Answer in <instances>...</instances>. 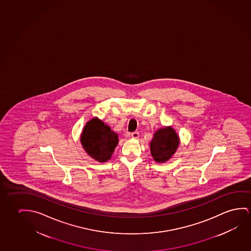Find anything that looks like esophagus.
I'll return each instance as SVG.
<instances>
[{"label": "esophagus", "instance_id": "esophagus-1", "mask_svg": "<svg viewBox=\"0 0 251 251\" xmlns=\"http://www.w3.org/2000/svg\"><path fill=\"white\" fill-rule=\"evenodd\" d=\"M131 136L134 139L139 138V132H133L131 134Z\"/></svg>", "mask_w": 251, "mask_h": 251}]
</instances>
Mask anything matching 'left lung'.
<instances>
[{"label":"left lung","mask_w":251,"mask_h":251,"mask_svg":"<svg viewBox=\"0 0 251 251\" xmlns=\"http://www.w3.org/2000/svg\"><path fill=\"white\" fill-rule=\"evenodd\" d=\"M179 143V136L173 127L160 128L154 133V137L150 143L151 155L156 162H167L176 153Z\"/></svg>","instance_id":"1"}]
</instances>
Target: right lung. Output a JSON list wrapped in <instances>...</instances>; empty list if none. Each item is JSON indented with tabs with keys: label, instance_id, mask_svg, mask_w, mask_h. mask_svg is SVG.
<instances>
[{
	"label": "right lung",
	"instance_id": "add662e5",
	"mask_svg": "<svg viewBox=\"0 0 251 251\" xmlns=\"http://www.w3.org/2000/svg\"><path fill=\"white\" fill-rule=\"evenodd\" d=\"M81 143L90 157L97 162H106L111 158L118 144V135L102 121L95 117L83 127Z\"/></svg>",
	"mask_w": 251,
	"mask_h": 251
}]
</instances>
